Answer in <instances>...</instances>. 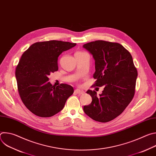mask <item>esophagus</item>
<instances>
[{"label":"esophagus","mask_w":156,"mask_h":156,"mask_svg":"<svg viewBox=\"0 0 156 156\" xmlns=\"http://www.w3.org/2000/svg\"><path fill=\"white\" fill-rule=\"evenodd\" d=\"M74 93L75 94H83L84 93V91H81L80 90H75Z\"/></svg>","instance_id":"esophagus-1"}]
</instances>
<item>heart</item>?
<instances>
[{"label": "heart", "mask_w": 156, "mask_h": 156, "mask_svg": "<svg viewBox=\"0 0 156 156\" xmlns=\"http://www.w3.org/2000/svg\"><path fill=\"white\" fill-rule=\"evenodd\" d=\"M84 52H77L76 54H83Z\"/></svg>", "instance_id": "b5f03b06"}]
</instances>
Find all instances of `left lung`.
<instances>
[{"instance_id": "8db88e82", "label": "left lung", "mask_w": 156, "mask_h": 156, "mask_svg": "<svg viewBox=\"0 0 156 156\" xmlns=\"http://www.w3.org/2000/svg\"><path fill=\"white\" fill-rule=\"evenodd\" d=\"M83 47L95 60L93 86L104 87L99 97L95 91H87L92 102L83 110L94 120L108 122L120 115L134 97L137 70L131 54L119 43L98 40Z\"/></svg>"}]
</instances>
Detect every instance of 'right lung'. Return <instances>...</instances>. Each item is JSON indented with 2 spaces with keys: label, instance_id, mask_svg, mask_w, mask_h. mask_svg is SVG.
<instances>
[{
  "label": "right lung",
  "instance_id": "add662e5",
  "mask_svg": "<svg viewBox=\"0 0 156 156\" xmlns=\"http://www.w3.org/2000/svg\"><path fill=\"white\" fill-rule=\"evenodd\" d=\"M76 45L62 41L34 43L23 54L17 65L15 76L20 97L34 115L50 117L61 111L74 90L70 85L57 87L48 82V76L58 70V56Z\"/></svg>",
  "mask_w": 156,
  "mask_h": 156
}]
</instances>
